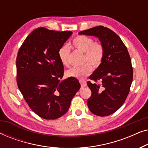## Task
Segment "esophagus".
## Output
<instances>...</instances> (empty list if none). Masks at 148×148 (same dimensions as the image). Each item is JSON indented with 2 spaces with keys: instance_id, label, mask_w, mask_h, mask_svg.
I'll list each match as a JSON object with an SVG mask.
<instances>
[{
  "instance_id": "34e87169",
  "label": "esophagus",
  "mask_w": 148,
  "mask_h": 148,
  "mask_svg": "<svg viewBox=\"0 0 148 148\" xmlns=\"http://www.w3.org/2000/svg\"><path fill=\"white\" fill-rule=\"evenodd\" d=\"M79 83H80L81 86H82V87L86 86V85H87V84H86V81H85V80L81 79V80H79Z\"/></svg>"
}]
</instances>
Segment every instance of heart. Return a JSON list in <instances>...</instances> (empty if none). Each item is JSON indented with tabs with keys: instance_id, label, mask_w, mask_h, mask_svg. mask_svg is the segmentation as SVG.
Masks as SVG:
<instances>
[{
	"instance_id": "obj_1",
	"label": "heart",
	"mask_w": 148,
	"mask_h": 148,
	"mask_svg": "<svg viewBox=\"0 0 148 148\" xmlns=\"http://www.w3.org/2000/svg\"><path fill=\"white\" fill-rule=\"evenodd\" d=\"M72 47L84 52V61L86 63L82 66L73 67L67 71L66 75L77 79H84L92 71V66L98 67L101 64L105 54V48L100 42H94L91 37L86 36H77L73 40ZM70 49L68 46H63L58 50V57L64 66H69Z\"/></svg>"
}]
</instances>
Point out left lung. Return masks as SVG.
Instances as JSON below:
<instances>
[{
  "label": "left lung",
  "instance_id": "left-lung-1",
  "mask_svg": "<svg viewBox=\"0 0 148 148\" xmlns=\"http://www.w3.org/2000/svg\"><path fill=\"white\" fill-rule=\"evenodd\" d=\"M79 34L98 38L104 46L103 61L89 77L94 82H87L92 91L88 106L97 116H108L122 106L130 91L133 73L129 52L120 37L104 26H96ZM98 81L101 84H97Z\"/></svg>",
  "mask_w": 148,
  "mask_h": 148
}]
</instances>
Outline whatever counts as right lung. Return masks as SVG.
<instances>
[{
	"label": "right lung",
	"mask_w": 148,
	"mask_h": 148,
	"mask_svg": "<svg viewBox=\"0 0 148 148\" xmlns=\"http://www.w3.org/2000/svg\"><path fill=\"white\" fill-rule=\"evenodd\" d=\"M72 34L38 27L18 51L17 86L29 108L42 119L53 120L64 115L80 89L77 79L70 77L60 81L64 66L58 50Z\"/></svg>",
	"instance_id": "right-lung-1"
}]
</instances>
